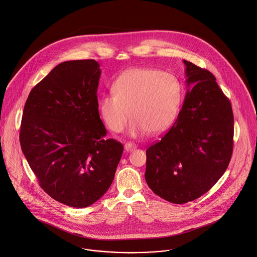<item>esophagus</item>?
Segmentation results:
<instances>
[{"label": "esophagus", "instance_id": "esophagus-1", "mask_svg": "<svg viewBox=\"0 0 257 257\" xmlns=\"http://www.w3.org/2000/svg\"><path fill=\"white\" fill-rule=\"evenodd\" d=\"M135 149H137V145H136L135 143H133V142H126V143L124 144V150H125L126 152H132V151H134Z\"/></svg>", "mask_w": 257, "mask_h": 257}]
</instances>
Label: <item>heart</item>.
Returning <instances> with one entry per match:
<instances>
[{
	"label": "heart",
	"mask_w": 257,
	"mask_h": 257,
	"mask_svg": "<svg viewBox=\"0 0 257 257\" xmlns=\"http://www.w3.org/2000/svg\"><path fill=\"white\" fill-rule=\"evenodd\" d=\"M112 90L100 99V114L116 134L125 128L132 114L133 137L162 133L175 119L182 100V86L174 74L149 68L123 71Z\"/></svg>",
	"instance_id": "b5f03b06"
}]
</instances>
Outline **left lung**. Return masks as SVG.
Instances as JSON below:
<instances>
[{
	"instance_id": "1",
	"label": "left lung",
	"mask_w": 257,
	"mask_h": 257,
	"mask_svg": "<svg viewBox=\"0 0 257 257\" xmlns=\"http://www.w3.org/2000/svg\"><path fill=\"white\" fill-rule=\"evenodd\" d=\"M184 63L187 86L192 87L172 127L146 150L148 187L175 204L206 193L227 170L233 153L230 100L209 70Z\"/></svg>"
}]
</instances>
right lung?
I'll use <instances>...</instances> for the list:
<instances>
[{"label":"right lung","instance_id":"add662e5","mask_svg":"<svg viewBox=\"0 0 257 257\" xmlns=\"http://www.w3.org/2000/svg\"><path fill=\"white\" fill-rule=\"evenodd\" d=\"M95 60L64 62L24 105L20 141L39 186L70 207H87L113 183L123 146L107 135L98 111Z\"/></svg>","mask_w":257,"mask_h":257}]
</instances>
